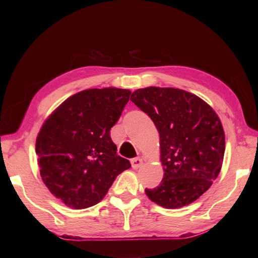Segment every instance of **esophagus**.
I'll return each mask as SVG.
<instances>
[{
  "label": "esophagus",
  "instance_id": "esophagus-1",
  "mask_svg": "<svg viewBox=\"0 0 258 258\" xmlns=\"http://www.w3.org/2000/svg\"><path fill=\"white\" fill-rule=\"evenodd\" d=\"M131 164H132V167L134 169H138L139 167H141V165L143 164V159L141 157H137V158L131 159Z\"/></svg>",
  "mask_w": 258,
  "mask_h": 258
}]
</instances>
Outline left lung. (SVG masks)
<instances>
[{
    "label": "left lung",
    "instance_id": "left-lung-1",
    "mask_svg": "<svg viewBox=\"0 0 258 258\" xmlns=\"http://www.w3.org/2000/svg\"><path fill=\"white\" fill-rule=\"evenodd\" d=\"M154 121L160 137L164 177L146 189L152 202L180 208L197 200L217 177L225 150L224 131L211 106L186 91L146 87L131 97Z\"/></svg>",
    "mask_w": 258,
    "mask_h": 258
}]
</instances>
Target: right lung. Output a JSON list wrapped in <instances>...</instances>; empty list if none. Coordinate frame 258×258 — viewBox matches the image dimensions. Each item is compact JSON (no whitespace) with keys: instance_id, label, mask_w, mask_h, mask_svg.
Listing matches in <instances>:
<instances>
[{"instance_id":"1","label":"right lung","mask_w":258,"mask_h":258,"mask_svg":"<svg viewBox=\"0 0 258 258\" xmlns=\"http://www.w3.org/2000/svg\"><path fill=\"white\" fill-rule=\"evenodd\" d=\"M128 90L91 89L68 98L43 124L36 154L43 182L67 206L97 205L131 163L117 155L110 130L121 115Z\"/></svg>"}]
</instances>
